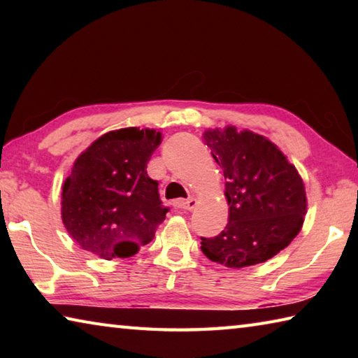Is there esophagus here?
<instances>
[{
	"instance_id": "obj_1",
	"label": "esophagus",
	"mask_w": 358,
	"mask_h": 358,
	"mask_svg": "<svg viewBox=\"0 0 358 358\" xmlns=\"http://www.w3.org/2000/svg\"><path fill=\"white\" fill-rule=\"evenodd\" d=\"M173 205H175V207H177V208H181V210H194V208H196V205H197V201H196V199H194V197H189V199H186V201H185V199H178V201H175L173 202Z\"/></svg>"
}]
</instances>
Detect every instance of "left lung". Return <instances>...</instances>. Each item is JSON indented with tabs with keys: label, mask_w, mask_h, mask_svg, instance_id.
Listing matches in <instances>:
<instances>
[{
	"label": "left lung",
	"mask_w": 358,
	"mask_h": 358,
	"mask_svg": "<svg viewBox=\"0 0 358 358\" xmlns=\"http://www.w3.org/2000/svg\"><path fill=\"white\" fill-rule=\"evenodd\" d=\"M203 142L226 180L229 222L202 252L229 268L262 264L289 246L306 215L305 183L287 156L250 129H207Z\"/></svg>",
	"instance_id": "left-lung-1"
}]
</instances>
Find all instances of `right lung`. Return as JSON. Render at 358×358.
<instances>
[{
  "label": "right lung",
  "mask_w": 358,
  "mask_h": 358,
  "mask_svg": "<svg viewBox=\"0 0 358 358\" xmlns=\"http://www.w3.org/2000/svg\"><path fill=\"white\" fill-rule=\"evenodd\" d=\"M161 142L156 129L124 128L106 132L78 155L63 183L62 220L82 250L126 259L155 238L169 208L147 164Z\"/></svg>",
  "instance_id": "1"
}]
</instances>
